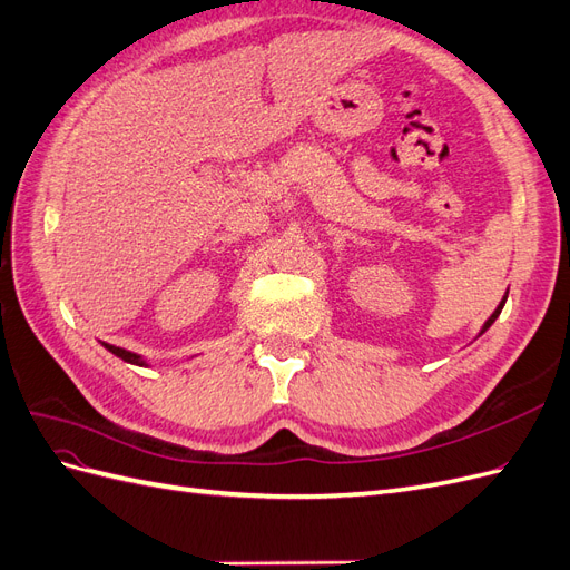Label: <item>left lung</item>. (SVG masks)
<instances>
[{
  "label": "left lung",
  "instance_id": "1",
  "mask_svg": "<svg viewBox=\"0 0 570 570\" xmlns=\"http://www.w3.org/2000/svg\"><path fill=\"white\" fill-rule=\"evenodd\" d=\"M504 302H507V297H504V299H502V304H499V306H497V308H494V314H492V316H490V318H488V323H485V325H482V333H485V331H488V327H490V325H492V323H494V318H497V316H499V314H502V308H504Z\"/></svg>",
  "mask_w": 570,
  "mask_h": 570
}]
</instances>
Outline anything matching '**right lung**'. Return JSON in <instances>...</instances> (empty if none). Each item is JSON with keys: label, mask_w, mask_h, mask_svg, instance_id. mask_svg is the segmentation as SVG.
I'll return each instance as SVG.
<instances>
[{"label": "right lung", "mask_w": 570, "mask_h": 570, "mask_svg": "<svg viewBox=\"0 0 570 570\" xmlns=\"http://www.w3.org/2000/svg\"><path fill=\"white\" fill-rule=\"evenodd\" d=\"M105 347L111 352V354H116L118 358H124V361H128V364H135V366H145V361L137 356V354H132V352H126V350H120V347H114V344H105Z\"/></svg>", "instance_id": "add662e5"}]
</instances>
